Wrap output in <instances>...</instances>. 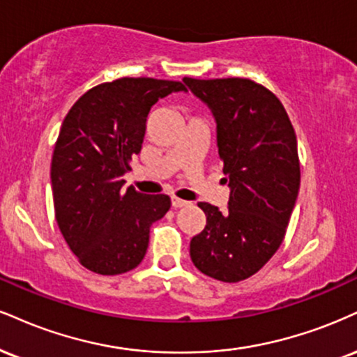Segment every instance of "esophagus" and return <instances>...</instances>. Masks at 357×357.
Listing matches in <instances>:
<instances>
[{
	"label": "esophagus",
	"mask_w": 357,
	"mask_h": 357,
	"mask_svg": "<svg viewBox=\"0 0 357 357\" xmlns=\"http://www.w3.org/2000/svg\"><path fill=\"white\" fill-rule=\"evenodd\" d=\"M171 204H173V208H184V206H188L190 203H188V201H184V199H181V197H171Z\"/></svg>",
	"instance_id": "obj_1"
}]
</instances>
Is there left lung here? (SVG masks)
<instances>
[{
    "mask_svg": "<svg viewBox=\"0 0 357 357\" xmlns=\"http://www.w3.org/2000/svg\"><path fill=\"white\" fill-rule=\"evenodd\" d=\"M216 118L218 154L229 184L221 213L199 203L206 226L191 239V261L222 282L251 278L282 244L301 183L298 141L282 102L248 78H184Z\"/></svg>",
    "mask_w": 357,
    "mask_h": 357,
    "instance_id": "8db88e82",
    "label": "left lung"
}]
</instances>
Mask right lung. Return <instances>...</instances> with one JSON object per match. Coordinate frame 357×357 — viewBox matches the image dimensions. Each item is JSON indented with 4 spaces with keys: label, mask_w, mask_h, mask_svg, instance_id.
I'll list each match as a JSON object with an SVG mask.
<instances>
[{
    "label": "right lung",
    "mask_w": 357,
    "mask_h": 357,
    "mask_svg": "<svg viewBox=\"0 0 357 357\" xmlns=\"http://www.w3.org/2000/svg\"><path fill=\"white\" fill-rule=\"evenodd\" d=\"M183 89L181 81L119 78L86 91L64 118L51 161L54 218L89 271L116 276L135 269L153 222L171 208L166 195L124 190L123 174L141 151L151 106Z\"/></svg>",
    "instance_id": "1"
}]
</instances>
